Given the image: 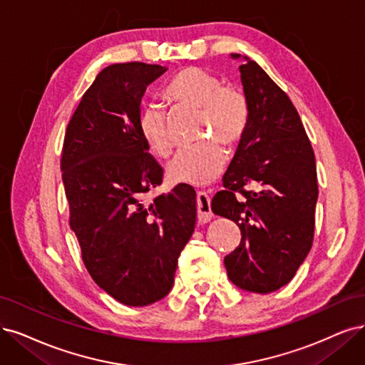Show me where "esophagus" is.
<instances>
[{
	"instance_id": "34e87169",
	"label": "esophagus",
	"mask_w": 365,
	"mask_h": 365,
	"mask_svg": "<svg viewBox=\"0 0 365 365\" xmlns=\"http://www.w3.org/2000/svg\"><path fill=\"white\" fill-rule=\"evenodd\" d=\"M197 207H198V213H197V220L200 224H206L212 220L213 213L210 210V197L207 192L200 191L197 192Z\"/></svg>"
}]
</instances>
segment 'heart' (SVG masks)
Listing matches in <instances>:
<instances>
[{
	"instance_id": "1",
	"label": "heart",
	"mask_w": 365,
	"mask_h": 365,
	"mask_svg": "<svg viewBox=\"0 0 365 365\" xmlns=\"http://www.w3.org/2000/svg\"><path fill=\"white\" fill-rule=\"evenodd\" d=\"M165 98L200 110V138L212 137L232 145L247 129L250 110L245 94L233 86H224V81L209 71L186 67L175 73L165 87ZM138 129L155 155L167 158L171 153L174 138L162 105L150 102L143 106ZM225 159L224 148L217 141H203L175 153L167 165V175L174 183L206 185L222 173Z\"/></svg>"
}]
</instances>
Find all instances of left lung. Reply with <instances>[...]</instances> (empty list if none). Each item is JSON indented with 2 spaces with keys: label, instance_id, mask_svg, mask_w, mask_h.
<instances>
[{
  "label": "left lung",
  "instance_id": "8db88e82",
  "mask_svg": "<svg viewBox=\"0 0 365 365\" xmlns=\"http://www.w3.org/2000/svg\"><path fill=\"white\" fill-rule=\"evenodd\" d=\"M244 60L239 71L248 125L212 210L242 233L239 247L224 259L228 278L242 290L266 294L286 286L312 250L317 173L292 101L257 63ZM250 185L256 190L248 192Z\"/></svg>",
  "mask_w": 365,
  "mask_h": 365
}]
</instances>
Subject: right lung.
<instances>
[{
	"instance_id": "right-lung-1",
	"label": "right lung",
	"mask_w": 365,
	"mask_h": 365,
	"mask_svg": "<svg viewBox=\"0 0 365 365\" xmlns=\"http://www.w3.org/2000/svg\"><path fill=\"white\" fill-rule=\"evenodd\" d=\"M167 67L111 64L84 93L67 125L61 171L83 260L96 284L121 304L145 307L170 293L191 239L195 191L178 185L145 203L162 168L138 129L141 99Z\"/></svg>"
}]
</instances>
